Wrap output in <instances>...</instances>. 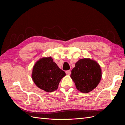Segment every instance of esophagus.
<instances>
[{"mask_svg":"<svg viewBox=\"0 0 125 125\" xmlns=\"http://www.w3.org/2000/svg\"><path fill=\"white\" fill-rule=\"evenodd\" d=\"M66 73L67 75H70L71 74V71L70 70H67V71H66Z\"/></svg>","mask_w":125,"mask_h":125,"instance_id":"1","label":"esophagus"}]
</instances>
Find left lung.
<instances>
[{
    "label": "left lung",
    "instance_id": "left-lung-1",
    "mask_svg": "<svg viewBox=\"0 0 125 125\" xmlns=\"http://www.w3.org/2000/svg\"><path fill=\"white\" fill-rule=\"evenodd\" d=\"M70 77L77 89L82 93H88L95 88L102 77L100 65L89 58L81 59L75 63Z\"/></svg>",
    "mask_w": 125,
    "mask_h": 125
}]
</instances>
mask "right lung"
<instances>
[{
	"label": "right lung",
	"instance_id": "1",
	"mask_svg": "<svg viewBox=\"0 0 125 125\" xmlns=\"http://www.w3.org/2000/svg\"><path fill=\"white\" fill-rule=\"evenodd\" d=\"M65 75V72L60 69L50 57L42 58L36 62L32 77L37 87L51 92L57 89L60 80Z\"/></svg>",
	"mask_w": 125,
	"mask_h": 125
}]
</instances>
